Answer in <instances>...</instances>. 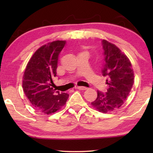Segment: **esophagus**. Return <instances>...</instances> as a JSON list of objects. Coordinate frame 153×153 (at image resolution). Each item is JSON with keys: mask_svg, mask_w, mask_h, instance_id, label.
<instances>
[{"mask_svg": "<svg viewBox=\"0 0 153 153\" xmlns=\"http://www.w3.org/2000/svg\"><path fill=\"white\" fill-rule=\"evenodd\" d=\"M76 88L79 89V90H82V91H84V90L87 89V88L86 87H83V86H77Z\"/></svg>", "mask_w": 153, "mask_h": 153, "instance_id": "esophagus-1", "label": "esophagus"}]
</instances>
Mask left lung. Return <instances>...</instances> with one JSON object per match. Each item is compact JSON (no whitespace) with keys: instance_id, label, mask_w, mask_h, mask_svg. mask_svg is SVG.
Here are the masks:
<instances>
[{"instance_id":"8db88e82","label":"left lung","mask_w":153,"mask_h":153,"mask_svg":"<svg viewBox=\"0 0 153 153\" xmlns=\"http://www.w3.org/2000/svg\"><path fill=\"white\" fill-rule=\"evenodd\" d=\"M104 65L102 75L106 76V93L97 91V97L91 104L96 110L108 113L119 108L127 100L134 83V71L128 58L114 44L102 41Z\"/></svg>"}]
</instances>
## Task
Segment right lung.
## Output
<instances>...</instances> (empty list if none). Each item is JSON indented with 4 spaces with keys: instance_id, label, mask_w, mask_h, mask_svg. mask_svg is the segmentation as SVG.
<instances>
[{
    "instance_id": "1",
    "label": "right lung",
    "mask_w": 153,
    "mask_h": 153,
    "mask_svg": "<svg viewBox=\"0 0 153 153\" xmlns=\"http://www.w3.org/2000/svg\"><path fill=\"white\" fill-rule=\"evenodd\" d=\"M65 41H53L39 48L27 64L23 76V89L32 105L39 112L51 114L65 104L69 95L52 88L58 57Z\"/></svg>"
}]
</instances>
